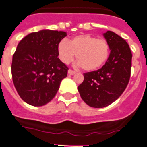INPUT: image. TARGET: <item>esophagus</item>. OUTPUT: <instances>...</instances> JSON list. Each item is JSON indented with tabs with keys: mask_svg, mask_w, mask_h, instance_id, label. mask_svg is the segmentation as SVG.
Wrapping results in <instances>:
<instances>
[{
	"mask_svg": "<svg viewBox=\"0 0 147 147\" xmlns=\"http://www.w3.org/2000/svg\"><path fill=\"white\" fill-rule=\"evenodd\" d=\"M68 74H70V75L75 74V71H72V70H68Z\"/></svg>",
	"mask_w": 147,
	"mask_h": 147,
	"instance_id": "34e87169",
	"label": "esophagus"
}]
</instances>
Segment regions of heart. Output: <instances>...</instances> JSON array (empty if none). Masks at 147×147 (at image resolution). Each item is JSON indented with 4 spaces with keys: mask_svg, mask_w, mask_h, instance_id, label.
<instances>
[{
    "mask_svg": "<svg viewBox=\"0 0 147 147\" xmlns=\"http://www.w3.org/2000/svg\"><path fill=\"white\" fill-rule=\"evenodd\" d=\"M60 60L65 64L71 62L76 55V61L86 71H94L106 63L110 55V46L105 40L90 34H80L70 42L64 39L57 47Z\"/></svg>",
    "mask_w": 147,
    "mask_h": 147,
    "instance_id": "b5f03b06",
    "label": "heart"
}]
</instances>
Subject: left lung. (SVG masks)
Listing matches in <instances>:
<instances>
[{"label": "left lung", "mask_w": 147, "mask_h": 147, "mask_svg": "<svg viewBox=\"0 0 147 147\" xmlns=\"http://www.w3.org/2000/svg\"><path fill=\"white\" fill-rule=\"evenodd\" d=\"M104 37L110 53L105 65L98 71L84 74L78 86L81 98L88 106L102 108L114 102L123 93L131 75L132 55L124 39L110 31Z\"/></svg>", "instance_id": "obj_1"}]
</instances>
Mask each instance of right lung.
<instances>
[{
	"label": "right lung",
	"mask_w": 147,
	"mask_h": 147,
	"mask_svg": "<svg viewBox=\"0 0 147 147\" xmlns=\"http://www.w3.org/2000/svg\"><path fill=\"white\" fill-rule=\"evenodd\" d=\"M65 31L41 30L22 40L13 56V81L25 102L43 106L56 94L67 74V67L58 58V44Z\"/></svg>",
	"instance_id": "add662e5"
}]
</instances>
